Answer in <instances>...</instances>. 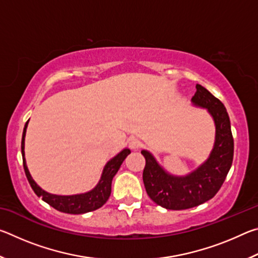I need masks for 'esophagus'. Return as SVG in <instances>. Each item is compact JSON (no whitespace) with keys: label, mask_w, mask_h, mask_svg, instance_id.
Returning <instances> with one entry per match:
<instances>
[{"label":"esophagus","mask_w":258,"mask_h":258,"mask_svg":"<svg viewBox=\"0 0 258 258\" xmlns=\"http://www.w3.org/2000/svg\"><path fill=\"white\" fill-rule=\"evenodd\" d=\"M128 147L131 150L137 151L140 149V147H141V142H140V140H138V139H131L128 142Z\"/></svg>","instance_id":"esophagus-1"}]
</instances>
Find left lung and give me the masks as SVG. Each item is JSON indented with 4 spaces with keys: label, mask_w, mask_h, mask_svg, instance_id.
I'll list each match as a JSON object with an SVG mask.
<instances>
[{
    "label": "left lung",
    "mask_w": 258,
    "mask_h": 258,
    "mask_svg": "<svg viewBox=\"0 0 258 258\" xmlns=\"http://www.w3.org/2000/svg\"><path fill=\"white\" fill-rule=\"evenodd\" d=\"M197 92L191 101L207 109L215 123V143L208 159L185 176L166 172L149 151L142 150L146 158L143 183L152 202L166 209L182 211L208 202L215 196L231 168L233 160V137L228 111L220 100L204 86L196 85Z\"/></svg>",
    "instance_id": "obj_1"
}]
</instances>
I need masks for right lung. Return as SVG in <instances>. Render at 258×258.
<instances>
[{
  "label": "right lung",
  "mask_w": 258,
  "mask_h": 258,
  "mask_svg": "<svg viewBox=\"0 0 258 258\" xmlns=\"http://www.w3.org/2000/svg\"><path fill=\"white\" fill-rule=\"evenodd\" d=\"M28 121L25 124L24 132H23V139H21V155H23V163H24V169L27 176V180L29 182L30 186L34 190L38 197L42 198L45 203H47L56 211L67 213V214H84L95 211L100 207H102L107 200L110 197L111 194V181L116 173L118 172L120 165L123 164L124 159L131 154L130 149H124L120 151L118 155L113 157L106 164L103 168L101 178H100L97 186L94 187L86 194L81 195H73V196H58L52 195L49 192L41 189L40 186L36 184V182L33 180L32 175L26 165L25 159V135H26V128H27Z\"/></svg>",
  "instance_id": "1"
}]
</instances>
